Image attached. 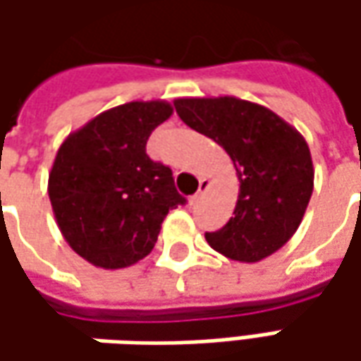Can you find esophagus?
Returning a JSON list of instances; mask_svg holds the SVG:
<instances>
[{"mask_svg":"<svg viewBox=\"0 0 361 361\" xmlns=\"http://www.w3.org/2000/svg\"><path fill=\"white\" fill-rule=\"evenodd\" d=\"M209 187H211V180H209V178H201V187H199V190H197V195H195V197L190 199V202L199 201L202 195H204V192L209 190Z\"/></svg>","mask_w":361,"mask_h":361,"instance_id":"esophagus-1","label":"esophagus"}]
</instances>
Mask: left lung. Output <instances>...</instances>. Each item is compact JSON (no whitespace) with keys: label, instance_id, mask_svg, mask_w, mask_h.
Masks as SVG:
<instances>
[{"label":"left lung","instance_id":"obj_1","mask_svg":"<svg viewBox=\"0 0 361 361\" xmlns=\"http://www.w3.org/2000/svg\"><path fill=\"white\" fill-rule=\"evenodd\" d=\"M180 120L223 146L239 178L229 223L207 233L221 255L257 263L279 251L303 221L313 192L310 146L265 106L235 96L176 98Z\"/></svg>","mask_w":361,"mask_h":361}]
</instances>
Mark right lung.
<instances>
[{
	"instance_id": "1",
	"label": "right lung",
	"mask_w": 361,
	"mask_h": 361,
	"mask_svg": "<svg viewBox=\"0 0 361 361\" xmlns=\"http://www.w3.org/2000/svg\"><path fill=\"white\" fill-rule=\"evenodd\" d=\"M173 116L166 100H134L66 136L48 195L66 243L94 267L124 269L145 259L160 225L185 199L173 171L148 159L146 140Z\"/></svg>"
}]
</instances>
